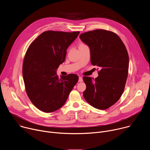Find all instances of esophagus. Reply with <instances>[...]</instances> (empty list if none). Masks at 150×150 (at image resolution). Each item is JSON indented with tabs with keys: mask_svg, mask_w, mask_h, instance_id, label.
Returning <instances> with one entry per match:
<instances>
[{
	"mask_svg": "<svg viewBox=\"0 0 150 150\" xmlns=\"http://www.w3.org/2000/svg\"><path fill=\"white\" fill-rule=\"evenodd\" d=\"M83 81V79H82V76H79V80H78V82H82Z\"/></svg>",
	"mask_w": 150,
	"mask_h": 150,
	"instance_id": "34e87169",
	"label": "esophagus"
}]
</instances>
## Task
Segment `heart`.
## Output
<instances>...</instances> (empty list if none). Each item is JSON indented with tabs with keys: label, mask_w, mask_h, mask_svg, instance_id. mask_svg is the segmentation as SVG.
<instances>
[{
	"label": "heart",
	"mask_w": 150,
	"mask_h": 150,
	"mask_svg": "<svg viewBox=\"0 0 150 150\" xmlns=\"http://www.w3.org/2000/svg\"><path fill=\"white\" fill-rule=\"evenodd\" d=\"M83 45H84V44H81V45H80L79 46H83Z\"/></svg>",
	"instance_id": "obj_1"
}]
</instances>
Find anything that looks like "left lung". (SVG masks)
Wrapping results in <instances>:
<instances>
[{"mask_svg": "<svg viewBox=\"0 0 150 150\" xmlns=\"http://www.w3.org/2000/svg\"><path fill=\"white\" fill-rule=\"evenodd\" d=\"M79 38L90 49L92 65L100 68L97 78L83 77L86 84L83 97L94 108L107 109L119 100L125 89L129 68L126 48L120 37L110 31H90Z\"/></svg>", "mask_w": 150, "mask_h": 150, "instance_id": "left-lung-1", "label": "left lung"}]
</instances>
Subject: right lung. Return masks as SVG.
I'll list each match as a JSON object with an SVG mask.
<instances>
[{"label":"right lung","instance_id":"add662e5","mask_svg":"<svg viewBox=\"0 0 150 150\" xmlns=\"http://www.w3.org/2000/svg\"><path fill=\"white\" fill-rule=\"evenodd\" d=\"M79 34L46 31L27 49L23 65L25 90L32 103L42 112L51 113L62 108L78 81L74 74L59 78L56 70Z\"/></svg>","mask_w":150,"mask_h":150}]
</instances>
